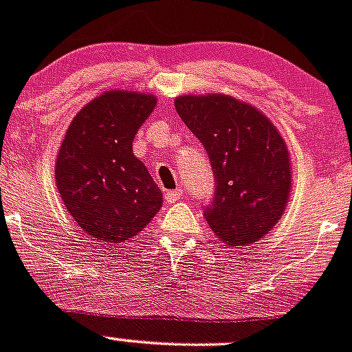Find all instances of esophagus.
<instances>
[{"instance_id":"34e87169","label":"esophagus","mask_w":352,"mask_h":352,"mask_svg":"<svg viewBox=\"0 0 352 352\" xmlns=\"http://www.w3.org/2000/svg\"><path fill=\"white\" fill-rule=\"evenodd\" d=\"M183 197V190L182 188H176V190H169V192L164 193V199H166V202H176L178 199H182Z\"/></svg>"}]
</instances>
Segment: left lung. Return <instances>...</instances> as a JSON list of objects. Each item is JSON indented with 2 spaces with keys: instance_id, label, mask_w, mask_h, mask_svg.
Returning <instances> with one entry per match:
<instances>
[{
  "instance_id": "left-lung-1",
  "label": "left lung",
  "mask_w": 352,
  "mask_h": 352,
  "mask_svg": "<svg viewBox=\"0 0 352 352\" xmlns=\"http://www.w3.org/2000/svg\"><path fill=\"white\" fill-rule=\"evenodd\" d=\"M174 107L209 155L216 186L204 216L210 230L233 249L257 242L289 200L285 142L264 113L230 96H178Z\"/></svg>"
}]
</instances>
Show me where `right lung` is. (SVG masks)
I'll list each match as a JSON object with an SVG mask.
<instances>
[{
    "mask_svg": "<svg viewBox=\"0 0 352 352\" xmlns=\"http://www.w3.org/2000/svg\"><path fill=\"white\" fill-rule=\"evenodd\" d=\"M153 107L155 98L143 93H103L67 129L56 157V186L93 240L133 239L162 207V192L133 153L136 131Z\"/></svg>",
    "mask_w": 352,
    "mask_h": 352,
    "instance_id": "right-lung-1",
    "label": "right lung"
}]
</instances>
